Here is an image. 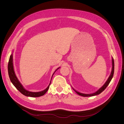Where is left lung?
<instances>
[{"label":"left lung","instance_id":"8db88e82","mask_svg":"<svg viewBox=\"0 0 124 124\" xmlns=\"http://www.w3.org/2000/svg\"><path fill=\"white\" fill-rule=\"evenodd\" d=\"M112 71H111V74L110 75L109 77L108 78L107 81H106V83H104V84L102 86V87H100L98 91H96V92L92 93H81L78 92V91H77L76 90H75L74 88H73V89L74 91L76 92V93L78 94V95H80L82 96H83V97H92V96H96L97 95H99L100 94V93H102L104 90L107 88V86H108V85L109 84V83H110V82L112 80V78L113 77V74H114V59L112 57Z\"/></svg>","mask_w":124,"mask_h":124}]
</instances>
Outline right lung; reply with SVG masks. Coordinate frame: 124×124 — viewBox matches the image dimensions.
I'll use <instances>...</instances> for the list:
<instances>
[{"label": "right lung", "mask_w": 124, "mask_h": 124, "mask_svg": "<svg viewBox=\"0 0 124 124\" xmlns=\"http://www.w3.org/2000/svg\"><path fill=\"white\" fill-rule=\"evenodd\" d=\"M60 67L56 69L55 72L53 73V75H52V77L51 78V80L50 81V83L47 86V87L44 90L41 92H29L27 90L24 88V87L22 85V84L20 83V82L18 81L17 77L16 76V74L15 73L14 70V67H13V53L11 54L10 56L9 61L8 62V74L10 78V79L11 82H12V83L13 84V85L16 87V88L18 90V91L20 92L22 94L28 97H40L41 96L44 95L45 93H46V92L48 91V88H49L50 85L51 83V80L52 77H53L54 73L56 72V71L58 70Z\"/></svg>", "instance_id": "right-lung-1"}]
</instances>
